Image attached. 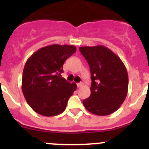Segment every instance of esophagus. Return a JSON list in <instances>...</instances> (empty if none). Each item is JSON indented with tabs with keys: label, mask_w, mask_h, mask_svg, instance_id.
I'll return each mask as SVG.
<instances>
[{
	"label": "esophagus",
	"mask_w": 149,
	"mask_h": 149,
	"mask_svg": "<svg viewBox=\"0 0 149 149\" xmlns=\"http://www.w3.org/2000/svg\"><path fill=\"white\" fill-rule=\"evenodd\" d=\"M77 87H78V88H81V87H82L83 86H84V84L81 82V83H79V84H77Z\"/></svg>",
	"instance_id": "34e87169"
}]
</instances>
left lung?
<instances>
[{
	"mask_svg": "<svg viewBox=\"0 0 149 149\" xmlns=\"http://www.w3.org/2000/svg\"><path fill=\"white\" fill-rule=\"evenodd\" d=\"M89 65L91 95L83 101L89 112L107 116L116 111L125 99L128 89V75L119 56L103 45L79 48Z\"/></svg>",
	"mask_w": 149,
	"mask_h": 149,
	"instance_id": "1",
	"label": "left lung"
}]
</instances>
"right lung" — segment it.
<instances>
[{
    "instance_id": "add662e5",
    "label": "right lung",
    "mask_w": 149,
    "mask_h": 149,
    "mask_svg": "<svg viewBox=\"0 0 149 149\" xmlns=\"http://www.w3.org/2000/svg\"><path fill=\"white\" fill-rule=\"evenodd\" d=\"M75 51L74 45H51L36 51L27 60L22 74V92L36 113L54 116L65 110L77 85L68 82L61 73L65 61Z\"/></svg>"
}]
</instances>
